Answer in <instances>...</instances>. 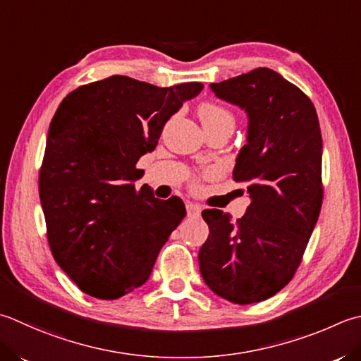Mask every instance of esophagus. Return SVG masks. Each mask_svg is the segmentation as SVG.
Listing matches in <instances>:
<instances>
[{"label": "esophagus", "instance_id": "34e87169", "mask_svg": "<svg viewBox=\"0 0 361 361\" xmlns=\"http://www.w3.org/2000/svg\"><path fill=\"white\" fill-rule=\"evenodd\" d=\"M186 209H188V216H190V217H197V216H200V213H202V207L200 204H197V203H188L186 204Z\"/></svg>", "mask_w": 361, "mask_h": 361}]
</instances>
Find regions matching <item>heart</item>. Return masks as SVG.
Wrapping results in <instances>:
<instances>
[{"mask_svg": "<svg viewBox=\"0 0 361 361\" xmlns=\"http://www.w3.org/2000/svg\"><path fill=\"white\" fill-rule=\"evenodd\" d=\"M199 116L204 128H230L233 131L236 125V117L224 104L207 102L199 108Z\"/></svg>", "mask_w": 361, "mask_h": 361, "instance_id": "1", "label": "heart"}]
</instances>
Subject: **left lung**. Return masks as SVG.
<instances>
[{
	"mask_svg": "<svg viewBox=\"0 0 361 361\" xmlns=\"http://www.w3.org/2000/svg\"><path fill=\"white\" fill-rule=\"evenodd\" d=\"M209 87L249 114L233 178L252 203L236 224L221 209L203 211L209 236L199 264L211 291L247 305L277 294L302 263L324 199L319 120L308 95L271 68Z\"/></svg>",
	"mask_w": 361,
	"mask_h": 361,
	"instance_id": "left-lung-1",
	"label": "left lung"
}]
</instances>
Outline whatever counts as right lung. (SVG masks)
<instances>
[{
	"instance_id": "obj_1",
	"label": "right lung",
	"mask_w": 361,
	"mask_h": 361,
	"mask_svg": "<svg viewBox=\"0 0 361 361\" xmlns=\"http://www.w3.org/2000/svg\"><path fill=\"white\" fill-rule=\"evenodd\" d=\"M203 89L114 75L72 90L49 123L39 195L56 263L92 298L142 286L161 247L186 216L180 197L159 200L133 185L169 118Z\"/></svg>"
}]
</instances>
